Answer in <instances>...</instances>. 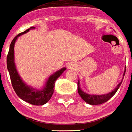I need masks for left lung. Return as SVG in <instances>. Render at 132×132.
Segmentation results:
<instances>
[{
    "instance_id": "8db88e82",
    "label": "left lung",
    "mask_w": 132,
    "mask_h": 132,
    "mask_svg": "<svg viewBox=\"0 0 132 132\" xmlns=\"http://www.w3.org/2000/svg\"><path fill=\"white\" fill-rule=\"evenodd\" d=\"M125 71L126 68L125 73H124V76L125 74ZM122 82V81H121L119 83V85H118L117 87L110 93L106 94H104V95H90V94H88L85 93L84 92L81 90L80 87H79V83L80 82H78V92L80 96H81V98L87 103L91 104V105H99V104L105 103L107 101H108L116 93V92L118 91L119 87H120Z\"/></svg>"
}]
</instances>
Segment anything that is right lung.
<instances>
[{
    "instance_id": "add662e5",
    "label": "right lung",
    "mask_w": 132,
    "mask_h": 132,
    "mask_svg": "<svg viewBox=\"0 0 132 132\" xmlns=\"http://www.w3.org/2000/svg\"><path fill=\"white\" fill-rule=\"evenodd\" d=\"M31 29H34V26H31L30 29H27L21 34H19L12 40L7 56V67L11 80L12 85L14 92H16V95L22 100L31 103L32 105L41 106L46 103L51 98L54 93V87L55 81L63 73V71L66 70V68H63L61 70L56 71L53 75H52L46 82V85L45 88L42 90L34 89L32 87L26 85V84L23 82V81L20 78L19 74L16 71L15 64H14V45L16 38L19 36L26 34V32H28Z\"/></svg>"
}]
</instances>
